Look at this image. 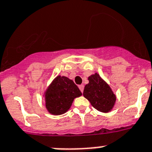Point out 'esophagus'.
<instances>
[{"label": "esophagus", "mask_w": 152, "mask_h": 152, "mask_svg": "<svg viewBox=\"0 0 152 152\" xmlns=\"http://www.w3.org/2000/svg\"><path fill=\"white\" fill-rule=\"evenodd\" d=\"M79 88H80V91H81L82 92H83V89H84V86L83 85H80V86H79Z\"/></svg>", "instance_id": "1"}]
</instances>
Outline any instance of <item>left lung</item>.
<instances>
[{
    "label": "left lung",
    "instance_id": "1",
    "mask_svg": "<svg viewBox=\"0 0 152 152\" xmlns=\"http://www.w3.org/2000/svg\"><path fill=\"white\" fill-rule=\"evenodd\" d=\"M88 80L89 83L85 86L83 96L96 109L102 113H109L115 105V95L98 73L90 76Z\"/></svg>",
    "mask_w": 152,
    "mask_h": 152
}]
</instances>
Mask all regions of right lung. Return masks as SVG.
<instances>
[{"mask_svg":"<svg viewBox=\"0 0 152 152\" xmlns=\"http://www.w3.org/2000/svg\"><path fill=\"white\" fill-rule=\"evenodd\" d=\"M81 95L72 80L58 76L45 92L46 108L50 114L62 115L69 109L74 99Z\"/></svg>","mask_w":152,"mask_h":152,"instance_id":"obj_1","label":"right lung"}]
</instances>
